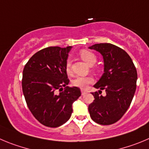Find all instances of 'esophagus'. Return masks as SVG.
Returning <instances> with one entry per match:
<instances>
[{
  "label": "esophagus",
  "mask_w": 149,
  "mask_h": 149,
  "mask_svg": "<svg viewBox=\"0 0 149 149\" xmlns=\"http://www.w3.org/2000/svg\"><path fill=\"white\" fill-rule=\"evenodd\" d=\"M81 95H84V94H85V93H86V91H84V90L81 89Z\"/></svg>",
  "instance_id": "obj_1"
}]
</instances>
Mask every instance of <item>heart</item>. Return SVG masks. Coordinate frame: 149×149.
Instances as JSON below:
<instances>
[{
  "label": "heart",
  "instance_id": "b5f03b06",
  "mask_svg": "<svg viewBox=\"0 0 149 149\" xmlns=\"http://www.w3.org/2000/svg\"><path fill=\"white\" fill-rule=\"evenodd\" d=\"M79 56L81 59L89 65H93L96 61V56L94 53L89 51L88 49H81L79 51ZM65 70L68 74L71 73V63L70 60H67L65 65ZM94 79L91 76H76L72 80V84L75 87L80 88H85L88 84L93 83Z\"/></svg>",
  "mask_w": 149,
  "mask_h": 149
}]
</instances>
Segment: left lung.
I'll return each mask as SVG.
<instances>
[{
  "label": "left lung",
  "instance_id": "1",
  "mask_svg": "<svg viewBox=\"0 0 149 149\" xmlns=\"http://www.w3.org/2000/svg\"><path fill=\"white\" fill-rule=\"evenodd\" d=\"M103 56L104 73L94 88L104 90L92 94L94 100L88 106L91 119L103 125L120 120L129 108L136 88L137 73L132 59L124 49L109 43L90 47Z\"/></svg>",
  "mask_w": 149,
  "mask_h": 149
}]
</instances>
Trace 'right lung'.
Masks as SVG:
<instances>
[{
    "instance_id": "1",
    "label": "right lung",
    "mask_w": 149,
    "mask_h": 149,
    "mask_svg": "<svg viewBox=\"0 0 149 149\" xmlns=\"http://www.w3.org/2000/svg\"><path fill=\"white\" fill-rule=\"evenodd\" d=\"M70 47L44 48L29 58L23 70L26 104L36 120L47 127L56 128L66 123L73 112L72 104L81 96L79 88L67 86L70 80L65 65Z\"/></svg>"
}]
</instances>
